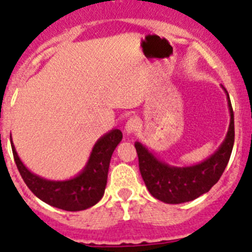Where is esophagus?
<instances>
[{"instance_id": "1", "label": "esophagus", "mask_w": 252, "mask_h": 252, "mask_svg": "<svg viewBox=\"0 0 252 252\" xmlns=\"http://www.w3.org/2000/svg\"><path fill=\"white\" fill-rule=\"evenodd\" d=\"M138 127H139V121H138L137 118L132 117L127 120V123L125 125V132L127 134H132L137 131Z\"/></svg>"}]
</instances>
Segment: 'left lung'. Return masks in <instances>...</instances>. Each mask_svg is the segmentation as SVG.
<instances>
[{
  "label": "left lung",
  "instance_id": "left-lung-1",
  "mask_svg": "<svg viewBox=\"0 0 252 252\" xmlns=\"http://www.w3.org/2000/svg\"><path fill=\"white\" fill-rule=\"evenodd\" d=\"M224 89L230 111V126L221 145L212 156L190 166H171L152 154L140 141H135L139 170L150 194L165 203H183L207 193L224 172L234 143V119L227 90Z\"/></svg>",
  "mask_w": 252,
  "mask_h": 252
}]
</instances>
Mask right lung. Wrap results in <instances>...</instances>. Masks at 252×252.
Returning <instances> with one entry per match:
<instances>
[{
    "label": "right lung",
    "instance_id": "right-lung-1",
    "mask_svg": "<svg viewBox=\"0 0 252 252\" xmlns=\"http://www.w3.org/2000/svg\"><path fill=\"white\" fill-rule=\"evenodd\" d=\"M123 139L120 129H112L95 143L88 162L77 176L64 181H51L28 170L20 159L12 135L10 144L16 166L27 187L41 201L64 211L77 212L93 207L104 194L113 152Z\"/></svg>",
    "mask_w": 252,
    "mask_h": 252
}]
</instances>
